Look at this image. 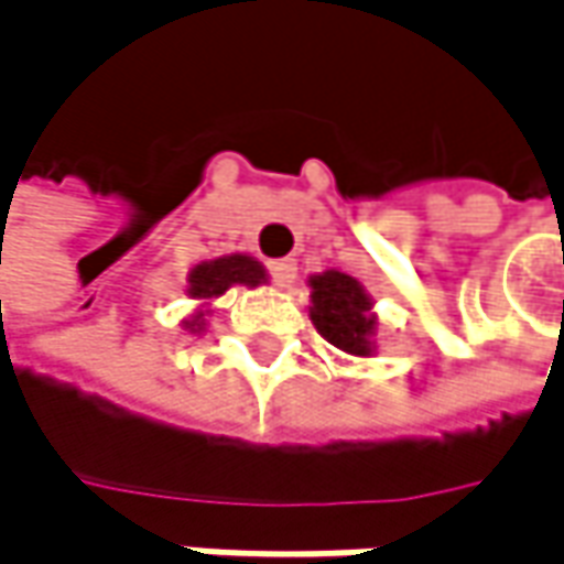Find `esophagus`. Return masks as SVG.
Returning <instances> with one entry per match:
<instances>
[{"label":"esophagus","instance_id":"esophagus-1","mask_svg":"<svg viewBox=\"0 0 564 564\" xmlns=\"http://www.w3.org/2000/svg\"><path fill=\"white\" fill-rule=\"evenodd\" d=\"M265 269H269V275H272L279 285H292V282H295V272H299V262H295V259H272Z\"/></svg>","mask_w":564,"mask_h":564}]
</instances>
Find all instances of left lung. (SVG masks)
Listing matches in <instances>:
<instances>
[{
	"instance_id": "1",
	"label": "left lung",
	"mask_w": 564,
	"mask_h": 564,
	"mask_svg": "<svg viewBox=\"0 0 564 564\" xmlns=\"http://www.w3.org/2000/svg\"><path fill=\"white\" fill-rule=\"evenodd\" d=\"M312 321L317 334L327 337L334 347L364 357L370 350L373 315L360 282L344 272H324L312 279Z\"/></svg>"
}]
</instances>
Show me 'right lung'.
<instances>
[{
  "label": "right lung",
  "instance_id": "obj_1",
  "mask_svg": "<svg viewBox=\"0 0 564 564\" xmlns=\"http://www.w3.org/2000/svg\"><path fill=\"white\" fill-rule=\"evenodd\" d=\"M265 279L262 265L249 256H227L204 262L191 272V295L194 299H217L230 285H259Z\"/></svg>",
  "mask_w": 564,
  "mask_h": 564
}]
</instances>
